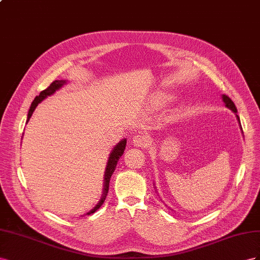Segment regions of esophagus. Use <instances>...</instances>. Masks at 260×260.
Returning a JSON list of instances; mask_svg holds the SVG:
<instances>
[{
	"mask_svg": "<svg viewBox=\"0 0 260 260\" xmlns=\"http://www.w3.org/2000/svg\"><path fill=\"white\" fill-rule=\"evenodd\" d=\"M132 142L136 147H146L148 143H149V138H148V136H146L145 134H138L133 137Z\"/></svg>",
	"mask_w": 260,
	"mask_h": 260,
	"instance_id": "1",
	"label": "esophagus"
}]
</instances>
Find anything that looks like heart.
<instances>
[{
  "label": "heart",
  "instance_id": "heart-1",
  "mask_svg": "<svg viewBox=\"0 0 260 260\" xmlns=\"http://www.w3.org/2000/svg\"><path fill=\"white\" fill-rule=\"evenodd\" d=\"M168 100H169V97H168L167 94L158 93V94L153 95V98H152V105H153L154 107H160V106L163 105V103L167 102Z\"/></svg>",
  "mask_w": 260,
  "mask_h": 260
}]
</instances>
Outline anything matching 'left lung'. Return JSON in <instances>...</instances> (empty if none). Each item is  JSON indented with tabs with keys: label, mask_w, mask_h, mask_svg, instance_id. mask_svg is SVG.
<instances>
[{
	"label": "left lung",
	"mask_w": 260,
	"mask_h": 260,
	"mask_svg": "<svg viewBox=\"0 0 260 260\" xmlns=\"http://www.w3.org/2000/svg\"><path fill=\"white\" fill-rule=\"evenodd\" d=\"M222 100H223L225 107H226L228 109L231 110V111H233V112L235 113L236 118H237V121H239V124H240V127H241V129H242L241 122H240V117H239V115L236 114V113H237V109H236V107H235V105H234V102H233L231 99H230V98L228 97V95H225V94H222ZM242 132H243V131H242Z\"/></svg>",
	"instance_id": "obj_1"
}]
</instances>
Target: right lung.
Wrapping results in <instances>:
<instances>
[{"label": "right lung", "instance_id": "right-lung-1", "mask_svg": "<svg viewBox=\"0 0 260 260\" xmlns=\"http://www.w3.org/2000/svg\"><path fill=\"white\" fill-rule=\"evenodd\" d=\"M65 84H68V81H66V80H63V79L62 80H54L53 83H52L47 89L42 90L39 95H37V97L35 98V100L31 103L30 109H29V112H28V115H27V123L29 121V118L31 117L37 106H38L41 101H43L44 99L48 98L49 95L53 94L55 91H57L58 89L62 88ZM125 146H126V139L124 138V139L120 140V143H117L115 145V147L112 149V151H111V153L109 155V159H108V163H107L106 172H105V183H103V192H102L101 199L99 200V203L95 205L90 211L87 212V214H91V213L95 212L102 206V204L105 203V200H106L107 195H108V191H109V184H110L111 176H112L114 170L116 168L118 159H120L121 155L124 153Z\"/></svg>", "mask_w": 260, "mask_h": 260}]
</instances>
